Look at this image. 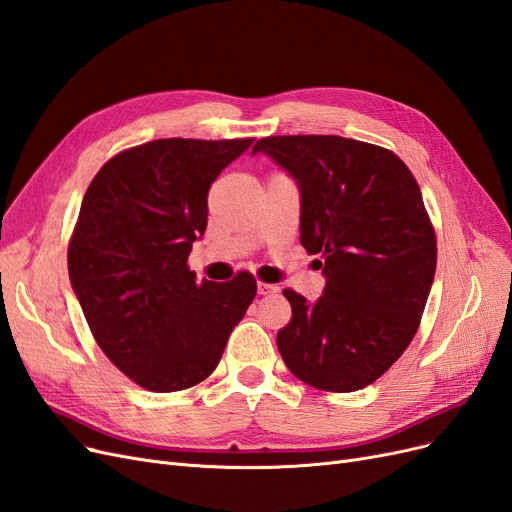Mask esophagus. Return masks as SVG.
<instances>
[{
  "instance_id": "1",
  "label": "esophagus",
  "mask_w": 512,
  "mask_h": 512,
  "mask_svg": "<svg viewBox=\"0 0 512 512\" xmlns=\"http://www.w3.org/2000/svg\"><path fill=\"white\" fill-rule=\"evenodd\" d=\"M279 292V288L275 284H264V281H258V294L260 296H269V294H275Z\"/></svg>"
}]
</instances>
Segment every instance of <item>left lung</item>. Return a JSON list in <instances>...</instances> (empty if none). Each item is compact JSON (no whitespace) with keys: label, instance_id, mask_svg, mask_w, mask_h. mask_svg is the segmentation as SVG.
<instances>
[{"label":"left lung","instance_id":"obj_1","mask_svg":"<svg viewBox=\"0 0 512 512\" xmlns=\"http://www.w3.org/2000/svg\"><path fill=\"white\" fill-rule=\"evenodd\" d=\"M301 195V245L320 254L315 303L292 290L277 332L290 373L317 390L356 392L379 379L419 328L436 271V237L409 167L339 135L264 137Z\"/></svg>","mask_w":512,"mask_h":512}]
</instances>
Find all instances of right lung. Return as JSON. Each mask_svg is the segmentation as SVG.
<instances>
[{"instance_id": "add662e5", "label": "right lung", "mask_w": 512, "mask_h": 512, "mask_svg": "<svg viewBox=\"0 0 512 512\" xmlns=\"http://www.w3.org/2000/svg\"><path fill=\"white\" fill-rule=\"evenodd\" d=\"M254 139H154L110 158L82 199L69 281L97 345L150 392L214 373L256 279L197 284L192 243L207 228L209 186Z\"/></svg>"}]
</instances>
